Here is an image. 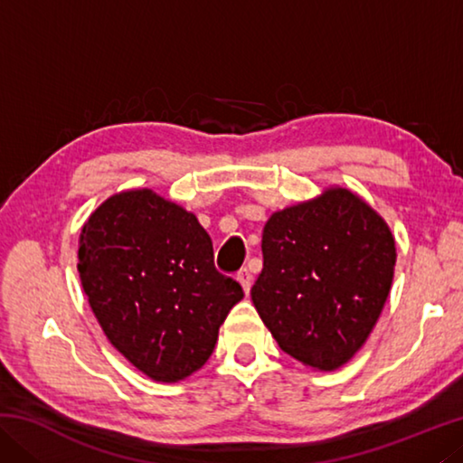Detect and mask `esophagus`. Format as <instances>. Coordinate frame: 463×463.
<instances>
[{
	"mask_svg": "<svg viewBox=\"0 0 463 463\" xmlns=\"http://www.w3.org/2000/svg\"><path fill=\"white\" fill-rule=\"evenodd\" d=\"M237 279L241 281L242 289H245V292L249 294L250 286H253V273H250V269H249V268H242V269L237 273Z\"/></svg>",
	"mask_w": 463,
	"mask_h": 463,
	"instance_id": "34e87169",
	"label": "esophagus"
}]
</instances>
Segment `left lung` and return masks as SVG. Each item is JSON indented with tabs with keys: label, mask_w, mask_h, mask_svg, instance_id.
Segmentation results:
<instances>
[{
	"label": "left lung",
	"mask_w": 463,
	"mask_h": 463,
	"mask_svg": "<svg viewBox=\"0 0 463 463\" xmlns=\"http://www.w3.org/2000/svg\"><path fill=\"white\" fill-rule=\"evenodd\" d=\"M250 298L281 351L331 372L370 336L394 278L386 222L347 190L273 214Z\"/></svg>",
	"instance_id": "obj_1"
}]
</instances>
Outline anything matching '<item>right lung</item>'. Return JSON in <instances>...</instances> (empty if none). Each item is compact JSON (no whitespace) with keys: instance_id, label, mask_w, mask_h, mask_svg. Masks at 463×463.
I'll use <instances>...</instances> for the list:
<instances>
[{"instance_id":"right-lung-1","label":"right lung","mask_w":463,"mask_h":463,"mask_svg":"<svg viewBox=\"0 0 463 463\" xmlns=\"http://www.w3.org/2000/svg\"><path fill=\"white\" fill-rule=\"evenodd\" d=\"M81 286L109 343L156 382L208 362L218 328L245 292L214 265L198 218L151 190L106 200L77 250Z\"/></svg>"}]
</instances>
